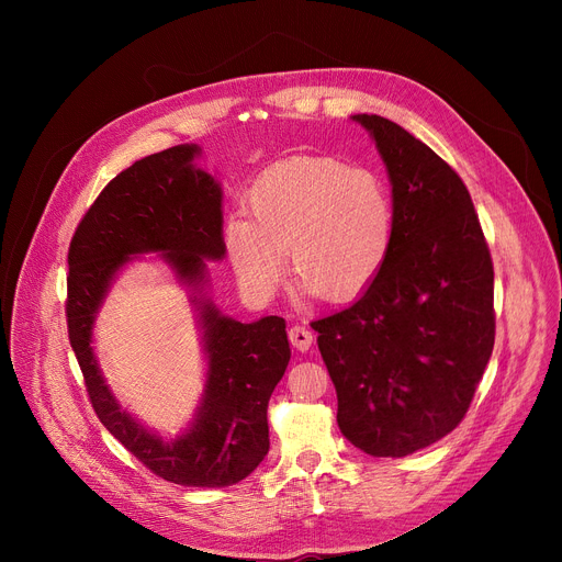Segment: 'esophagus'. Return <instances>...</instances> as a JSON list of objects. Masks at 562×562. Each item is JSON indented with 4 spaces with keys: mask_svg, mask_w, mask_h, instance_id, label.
<instances>
[{
    "mask_svg": "<svg viewBox=\"0 0 562 562\" xmlns=\"http://www.w3.org/2000/svg\"><path fill=\"white\" fill-rule=\"evenodd\" d=\"M289 341H291V346H293V348L301 350V352H305V350H310V348H312V344H314V335H312V330H310V328H305V326H293V328L289 330Z\"/></svg>",
    "mask_w": 562,
    "mask_h": 562,
    "instance_id": "obj_1",
    "label": "esophagus"
}]
</instances>
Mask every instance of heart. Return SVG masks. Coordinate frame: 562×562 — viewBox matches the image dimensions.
I'll return each mask as SVG.
<instances>
[{
    "mask_svg": "<svg viewBox=\"0 0 562 562\" xmlns=\"http://www.w3.org/2000/svg\"><path fill=\"white\" fill-rule=\"evenodd\" d=\"M246 212L225 218L232 271L252 301H271L286 250L305 293L348 303L387 263L396 214L390 187L367 168L335 157H293L266 168L246 191Z\"/></svg>",
    "mask_w": 562,
    "mask_h": 562,
    "instance_id": "b5f03b06",
    "label": "heart"
}]
</instances>
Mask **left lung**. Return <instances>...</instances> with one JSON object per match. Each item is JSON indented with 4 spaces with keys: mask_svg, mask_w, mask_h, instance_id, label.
<instances>
[{
    "mask_svg": "<svg viewBox=\"0 0 562 562\" xmlns=\"http://www.w3.org/2000/svg\"><path fill=\"white\" fill-rule=\"evenodd\" d=\"M352 121L387 166L394 244L360 301L312 328L344 437L373 458H403L467 415L494 348V266L460 175L387 117Z\"/></svg>",
    "mask_w": 562,
    "mask_h": 562,
    "instance_id": "1",
    "label": "left lung"
}]
</instances>
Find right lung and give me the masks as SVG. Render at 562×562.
<instances>
[{"label":"right lung","instance_id":"add662e5","mask_svg":"<svg viewBox=\"0 0 562 562\" xmlns=\"http://www.w3.org/2000/svg\"><path fill=\"white\" fill-rule=\"evenodd\" d=\"M198 145H175L132 164L102 189L68 248V339L98 419L164 481L227 487L244 481L269 453V398L291 350L282 316L241 323L198 301L210 358L206 390L191 430L170 445L138 426L106 390L91 348L104 293L132 255L161 252L187 284L204 280V259H221V187L193 168Z\"/></svg>","mask_w":562,"mask_h":562}]
</instances>
